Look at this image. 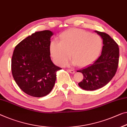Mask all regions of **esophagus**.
I'll return each instance as SVG.
<instances>
[{"mask_svg": "<svg viewBox=\"0 0 127 127\" xmlns=\"http://www.w3.org/2000/svg\"><path fill=\"white\" fill-rule=\"evenodd\" d=\"M69 72V73H70L71 74H74L75 73V71L74 70H71V69H68L67 70Z\"/></svg>", "mask_w": 127, "mask_h": 127, "instance_id": "esophagus-1", "label": "esophagus"}]
</instances>
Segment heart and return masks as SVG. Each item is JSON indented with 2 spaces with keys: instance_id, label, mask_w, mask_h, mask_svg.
<instances>
[{
  "instance_id": "heart-1",
  "label": "heart",
  "mask_w": 127,
  "mask_h": 127,
  "mask_svg": "<svg viewBox=\"0 0 127 127\" xmlns=\"http://www.w3.org/2000/svg\"><path fill=\"white\" fill-rule=\"evenodd\" d=\"M61 42L53 41L50 50L54 61L58 65H64L71 56L69 65L87 66L95 61L100 54L102 40L100 36L86 31L71 29L60 36Z\"/></svg>"
}]
</instances>
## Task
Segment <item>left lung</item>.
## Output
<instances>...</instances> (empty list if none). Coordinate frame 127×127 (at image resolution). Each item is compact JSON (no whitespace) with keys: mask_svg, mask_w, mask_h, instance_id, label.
<instances>
[{"mask_svg":"<svg viewBox=\"0 0 127 127\" xmlns=\"http://www.w3.org/2000/svg\"><path fill=\"white\" fill-rule=\"evenodd\" d=\"M95 32L103 40L101 55L91 65L77 71L83 75L79 86L88 91L102 88L112 79L118 69L119 58V49L116 42L106 33L97 31Z\"/></svg>","mask_w":127,"mask_h":127,"instance_id":"left-lung-1","label":"left lung"}]
</instances>
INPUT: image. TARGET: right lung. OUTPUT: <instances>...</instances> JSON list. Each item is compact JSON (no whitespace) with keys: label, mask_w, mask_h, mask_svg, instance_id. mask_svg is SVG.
<instances>
[{"label":"right lung","mask_w":127,"mask_h":127,"mask_svg":"<svg viewBox=\"0 0 127 127\" xmlns=\"http://www.w3.org/2000/svg\"><path fill=\"white\" fill-rule=\"evenodd\" d=\"M49 30L36 32L15 47L11 60L13 79L25 93L34 97L49 94L56 79V72L62 69L53 63L50 55Z\"/></svg>","instance_id":"obj_1"}]
</instances>
